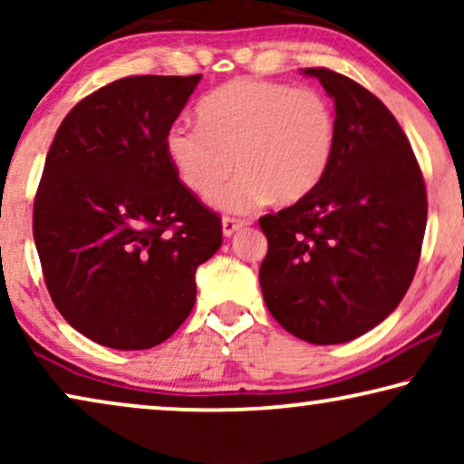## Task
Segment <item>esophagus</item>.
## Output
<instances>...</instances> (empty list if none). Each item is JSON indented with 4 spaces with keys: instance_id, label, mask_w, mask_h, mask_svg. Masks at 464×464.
Masks as SVG:
<instances>
[{
    "instance_id": "1",
    "label": "esophagus",
    "mask_w": 464,
    "mask_h": 464,
    "mask_svg": "<svg viewBox=\"0 0 464 464\" xmlns=\"http://www.w3.org/2000/svg\"><path fill=\"white\" fill-rule=\"evenodd\" d=\"M249 221L237 219V218H224L221 219V230H224V237H232L234 232H238L240 227H245Z\"/></svg>"
}]
</instances>
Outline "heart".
Wrapping results in <instances>:
<instances>
[{"mask_svg":"<svg viewBox=\"0 0 464 464\" xmlns=\"http://www.w3.org/2000/svg\"><path fill=\"white\" fill-rule=\"evenodd\" d=\"M196 113L198 124L169 126L164 151L200 198L224 186L237 160L238 177L215 200L224 211L302 200L334 160L338 120L332 101L314 88L240 78L207 94Z\"/></svg>","mask_w":464,"mask_h":464,"instance_id":"heart-1","label":"heart"}]
</instances>
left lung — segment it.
<instances>
[{
	"mask_svg": "<svg viewBox=\"0 0 464 464\" xmlns=\"http://www.w3.org/2000/svg\"><path fill=\"white\" fill-rule=\"evenodd\" d=\"M334 99L335 154L295 205L259 218V285L270 314L310 344H342L382 323L420 259L427 189L408 137L378 97L325 67L304 69Z\"/></svg>",
	"mask_w": 464,
	"mask_h": 464,
	"instance_id": "1",
	"label": "left lung"
}]
</instances>
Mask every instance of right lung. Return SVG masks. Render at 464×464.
Segmentation results:
<instances>
[{"label": "right lung", "mask_w": 464, "mask_h": 464, "mask_svg": "<svg viewBox=\"0 0 464 464\" xmlns=\"http://www.w3.org/2000/svg\"><path fill=\"white\" fill-rule=\"evenodd\" d=\"M202 75H132L82 99L50 145L34 202L44 281L69 325L101 346L170 338L221 219L179 181L164 135Z\"/></svg>", "instance_id": "obj_1"}]
</instances>
